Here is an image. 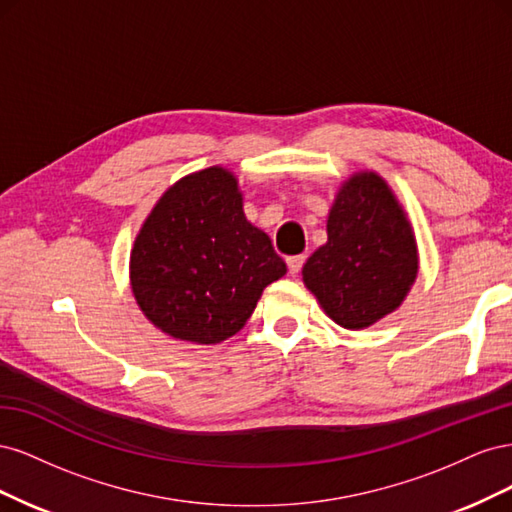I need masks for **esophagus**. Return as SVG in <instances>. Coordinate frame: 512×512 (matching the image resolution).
<instances>
[{
	"instance_id": "obj_1",
	"label": "esophagus",
	"mask_w": 512,
	"mask_h": 512,
	"mask_svg": "<svg viewBox=\"0 0 512 512\" xmlns=\"http://www.w3.org/2000/svg\"><path fill=\"white\" fill-rule=\"evenodd\" d=\"M305 258H307L305 254H299V256H288V258H286L290 275H297V273H301V269H303V265H305Z\"/></svg>"
}]
</instances>
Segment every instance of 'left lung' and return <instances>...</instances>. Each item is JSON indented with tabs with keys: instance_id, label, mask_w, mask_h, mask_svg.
I'll list each match as a JSON object with an SVG mask.
<instances>
[{
	"instance_id": "1",
	"label": "left lung",
	"mask_w": 512,
	"mask_h": 512,
	"mask_svg": "<svg viewBox=\"0 0 512 512\" xmlns=\"http://www.w3.org/2000/svg\"><path fill=\"white\" fill-rule=\"evenodd\" d=\"M329 241L307 258L303 282L344 329L391 314L416 280L412 228L376 173L344 183L329 215Z\"/></svg>"
}]
</instances>
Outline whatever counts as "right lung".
<instances>
[{"label": "right lung", "instance_id": "add662e5", "mask_svg": "<svg viewBox=\"0 0 512 512\" xmlns=\"http://www.w3.org/2000/svg\"><path fill=\"white\" fill-rule=\"evenodd\" d=\"M284 273L271 239L245 220L237 179L218 166L183 177L158 200L130 258L145 316L194 344L235 335Z\"/></svg>", "mask_w": 512, "mask_h": 512}]
</instances>
